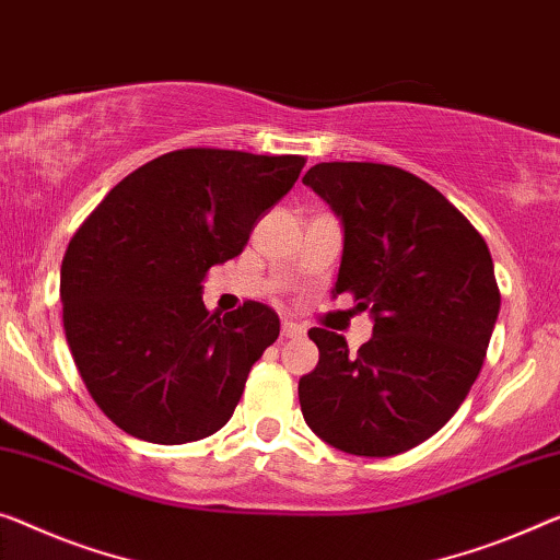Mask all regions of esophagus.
Wrapping results in <instances>:
<instances>
[{"label": "esophagus", "mask_w": 560, "mask_h": 560, "mask_svg": "<svg viewBox=\"0 0 560 560\" xmlns=\"http://www.w3.org/2000/svg\"><path fill=\"white\" fill-rule=\"evenodd\" d=\"M304 334H306V329L302 327V324L294 322V319H289V316H283V319H281V337L299 339V337H304Z\"/></svg>", "instance_id": "obj_1"}]
</instances>
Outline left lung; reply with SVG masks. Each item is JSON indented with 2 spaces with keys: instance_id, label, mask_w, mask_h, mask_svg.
I'll return each mask as SVG.
<instances>
[{
  "instance_id": "left-lung-1",
  "label": "left lung",
  "mask_w": 560,
  "mask_h": 560,
  "mask_svg": "<svg viewBox=\"0 0 560 560\" xmlns=\"http://www.w3.org/2000/svg\"><path fill=\"white\" fill-rule=\"evenodd\" d=\"M345 226L337 294L370 308L372 339L308 329L319 364L299 380L308 428L349 455L420 445L478 380L500 291L488 244L450 200L385 163H316L304 175Z\"/></svg>"
}]
</instances>
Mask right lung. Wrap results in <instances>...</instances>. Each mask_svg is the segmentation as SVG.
Segmentation results:
<instances>
[{
	"label": "right lung",
	"instance_id": "add662e5",
	"mask_svg": "<svg viewBox=\"0 0 560 560\" xmlns=\"http://www.w3.org/2000/svg\"><path fill=\"white\" fill-rule=\"evenodd\" d=\"M304 163L173 150L125 175L74 233L60 269L65 337L90 397L122 432L183 445L231 420L279 316L258 302L208 312L200 281L244 252Z\"/></svg>",
	"mask_w": 560,
	"mask_h": 560
}]
</instances>
